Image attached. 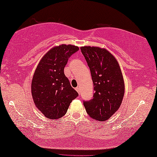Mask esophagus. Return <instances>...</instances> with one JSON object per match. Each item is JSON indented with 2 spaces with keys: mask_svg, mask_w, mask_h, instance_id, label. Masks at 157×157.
<instances>
[{
  "mask_svg": "<svg viewBox=\"0 0 157 157\" xmlns=\"http://www.w3.org/2000/svg\"><path fill=\"white\" fill-rule=\"evenodd\" d=\"M75 89L76 90V91H77L78 94H80V87H76L75 88Z\"/></svg>",
  "mask_w": 157,
  "mask_h": 157,
  "instance_id": "obj_1",
  "label": "esophagus"
}]
</instances>
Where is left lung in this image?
<instances>
[{"label":"left lung","mask_w":157,"mask_h":157,"mask_svg":"<svg viewBox=\"0 0 157 157\" xmlns=\"http://www.w3.org/2000/svg\"><path fill=\"white\" fill-rule=\"evenodd\" d=\"M81 50L90 69L95 91L93 98L83 101V105L92 119L105 121L119 109L124 96L120 66L106 49L87 46Z\"/></svg>","instance_id":"8db88e82"}]
</instances>
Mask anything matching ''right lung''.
<instances>
[{
	"label": "right lung",
	"instance_id": "1",
	"mask_svg": "<svg viewBox=\"0 0 157 157\" xmlns=\"http://www.w3.org/2000/svg\"><path fill=\"white\" fill-rule=\"evenodd\" d=\"M79 50L71 44H62L49 50L38 63L32 81V95L36 108L50 119L65 115L78 94L63 72L68 58Z\"/></svg>",
	"mask_w": 157,
	"mask_h": 157
}]
</instances>
